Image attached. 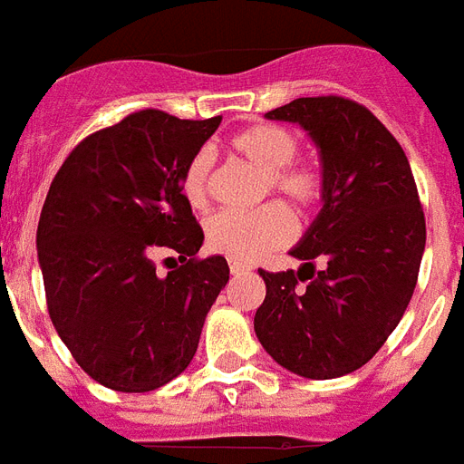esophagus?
<instances>
[{"label":"esophagus","instance_id":"34e87169","mask_svg":"<svg viewBox=\"0 0 464 464\" xmlns=\"http://www.w3.org/2000/svg\"><path fill=\"white\" fill-rule=\"evenodd\" d=\"M247 270H250L247 265H243V263H231V275H246Z\"/></svg>","mask_w":464,"mask_h":464}]
</instances>
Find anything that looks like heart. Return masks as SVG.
<instances>
[{
    "label": "heart",
    "instance_id": "obj_1",
    "mask_svg": "<svg viewBox=\"0 0 464 464\" xmlns=\"http://www.w3.org/2000/svg\"><path fill=\"white\" fill-rule=\"evenodd\" d=\"M233 153L265 172V192L272 189L296 208L311 207L321 194V177L306 165H292L299 153V140L292 130L263 123L231 138ZM214 153L199 150L182 177V189L192 207H204L211 197ZM295 236V221L279 204H267L257 211H218L207 221V243L228 260L253 263Z\"/></svg>",
    "mask_w": 464,
    "mask_h": 464
}]
</instances>
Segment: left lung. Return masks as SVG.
Returning <instances> with one entry per match:
<instances>
[{"label": "left lung", "instance_id": "obj_1", "mask_svg": "<svg viewBox=\"0 0 464 464\" xmlns=\"http://www.w3.org/2000/svg\"><path fill=\"white\" fill-rule=\"evenodd\" d=\"M265 116L299 123L318 148L321 211L289 250L299 270H257L267 295L256 335L289 372L335 380L370 362L404 316L426 218L404 150L365 106L302 97Z\"/></svg>", "mask_w": 464, "mask_h": 464}]
</instances>
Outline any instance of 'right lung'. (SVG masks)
Returning a JSON list of instances; mask_svg holds the SVG:
<instances>
[{
  "label": "right lung",
  "mask_w": 464,
  "mask_h": 464,
  "mask_svg": "<svg viewBox=\"0 0 464 464\" xmlns=\"http://www.w3.org/2000/svg\"><path fill=\"white\" fill-rule=\"evenodd\" d=\"M218 123L136 111L84 138L48 189L35 233L48 314L77 365L114 392H153L185 372L228 282L226 257H194L204 233L182 194ZM158 249L180 257L165 278Z\"/></svg>",
  "instance_id": "obj_1"
}]
</instances>
